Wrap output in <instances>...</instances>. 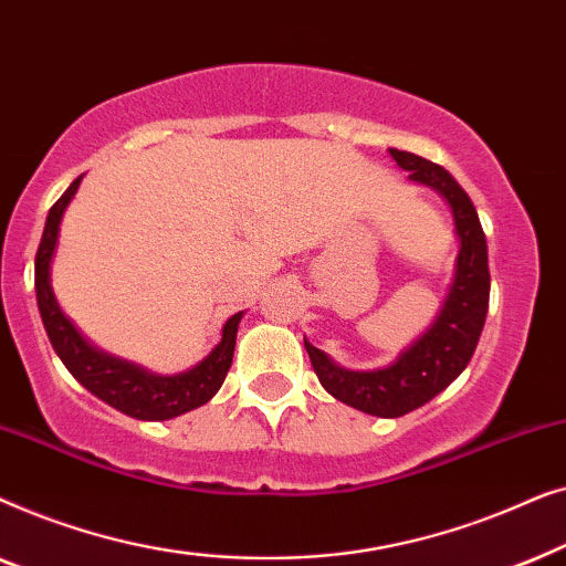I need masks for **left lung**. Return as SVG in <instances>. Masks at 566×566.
Segmentation results:
<instances>
[{
    "label": "left lung",
    "instance_id": "1",
    "mask_svg": "<svg viewBox=\"0 0 566 566\" xmlns=\"http://www.w3.org/2000/svg\"><path fill=\"white\" fill-rule=\"evenodd\" d=\"M394 161L407 169L409 180L428 185L451 206L459 258L453 283L440 308L415 345H409L391 366L378 370H347L304 337L308 360L319 384L347 407L374 417H401L428 405L448 384L461 376L476 350L490 308V265H486V239L476 208L467 190L448 175V169L417 157V154L389 149Z\"/></svg>",
    "mask_w": 566,
    "mask_h": 566
}]
</instances>
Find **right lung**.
<instances>
[{
  "instance_id": "1",
  "label": "right lung",
  "mask_w": 566,
  "mask_h": 566,
  "mask_svg": "<svg viewBox=\"0 0 566 566\" xmlns=\"http://www.w3.org/2000/svg\"><path fill=\"white\" fill-rule=\"evenodd\" d=\"M80 182L82 177H76L64 196L51 206L41 247H38L35 254V298L53 350L84 389L103 399L105 405L118 409V412L136 417V420H172L177 415L203 407L208 399L216 397V391L221 389L223 378L229 374L242 312L229 316V322L221 329V343L213 347L208 358L177 376L149 374L136 363L113 358V355L90 345L61 312L51 289V262L59 244V227L66 206L72 203L74 192L80 190Z\"/></svg>"
}]
</instances>
